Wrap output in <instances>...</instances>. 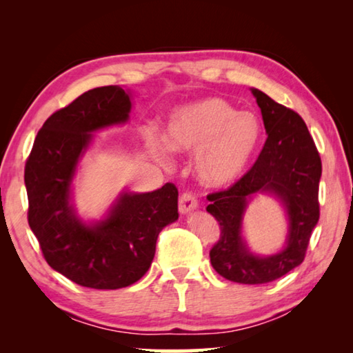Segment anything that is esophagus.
Returning a JSON list of instances; mask_svg holds the SVG:
<instances>
[{"label": "esophagus", "instance_id": "obj_1", "mask_svg": "<svg viewBox=\"0 0 353 353\" xmlns=\"http://www.w3.org/2000/svg\"><path fill=\"white\" fill-rule=\"evenodd\" d=\"M198 208V201L191 193H183L181 198H179V212L182 214H187Z\"/></svg>", "mask_w": 353, "mask_h": 353}]
</instances>
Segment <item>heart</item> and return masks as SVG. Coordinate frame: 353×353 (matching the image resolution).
Returning a JSON list of instances; mask_svg holds the SVG:
<instances>
[{"instance_id":"obj_1","label":"heart","mask_w":353,"mask_h":353,"mask_svg":"<svg viewBox=\"0 0 353 353\" xmlns=\"http://www.w3.org/2000/svg\"><path fill=\"white\" fill-rule=\"evenodd\" d=\"M263 134L254 112L236 110L221 98H204L171 113L165 143L151 130L145 134L149 152L166 163L171 152L194 154V174L207 188H224L243 176L252 162Z\"/></svg>"}]
</instances>
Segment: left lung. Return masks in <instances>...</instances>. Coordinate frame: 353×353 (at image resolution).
<instances>
[{
  "instance_id": "1",
  "label": "left lung",
  "mask_w": 353,
  "mask_h": 353,
  "mask_svg": "<svg viewBox=\"0 0 353 353\" xmlns=\"http://www.w3.org/2000/svg\"><path fill=\"white\" fill-rule=\"evenodd\" d=\"M263 117L268 139L246 174L229 190L207 196V212L221 227V236L210 250L219 276L244 285L277 280L303 261L310 236L319 221L321 157L303 119L276 103L259 88H250ZM256 194H271L283 204L289 234L276 254L256 256L242 236L248 202Z\"/></svg>"
}]
</instances>
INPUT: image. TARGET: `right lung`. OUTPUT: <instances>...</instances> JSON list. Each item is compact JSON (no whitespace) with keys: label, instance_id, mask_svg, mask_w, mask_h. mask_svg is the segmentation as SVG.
I'll use <instances>...</instances> for the list:
<instances>
[{"label":"right lung","instance_id":"right-lung-1","mask_svg":"<svg viewBox=\"0 0 353 353\" xmlns=\"http://www.w3.org/2000/svg\"><path fill=\"white\" fill-rule=\"evenodd\" d=\"M132 94L119 85L88 90L46 119L25 168L29 227L45 260L81 286L118 290L145 276L163 227L174 223L177 188L123 190L99 221H83L73 204L77 165L93 132L128 123Z\"/></svg>","mask_w":353,"mask_h":353}]
</instances>
